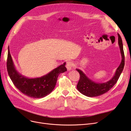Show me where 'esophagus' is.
<instances>
[{
  "label": "esophagus",
  "instance_id": "1",
  "mask_svg": "<svg viewBox=\"0 0 131 131\" xmlns=\"http://www.w3.org/2000/svg\"><path fill=\"white\" fill-rule=\"evenodd\" d=\"M74 66V63L72 61H67L66 63V68L68 71H70L72 67H73Z\"/></svg>",
  "mask_w": 131,
  "mask_h": 131
}]
</instances>
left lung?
Here are the masks:
<instances>
[{
	"instance_id": "left-lung-1",
	"label": "left lung",
	"mask_w": 131,
	"mask_h": 131,
	"mask_svg": "<svg viewBox=\"0 0 131 131\" xmlns=\"http://www.w3.org/2000/svg\"><path fill=\"white\" fill-rule=\"evenodd\" d=\"M118 45L119 46L122 54V61L117 69L115 75L111 80L105 82V83H97L89 79L82 71L77 69V71L79 73L80 75V80L77 85V89L82 94L89 97H97V96H99L107 92L117 83L125 65V56L123 50L122 40L118 33Z\"/></svg>"
}]
</instances>
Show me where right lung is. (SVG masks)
Here are the masks:
<instances>
[{
    "label": "right lung",
    "instance_id": "right-lung-1",
    "mask_svg": "<svg viewBox=\"0 0 131 131\" xmlns=\"http://www.w3.org/2000/svg\"><path fill=\"white\" fill-rule=\"evenodd\" d=\"M65 64L64 63L43 77L28 79L19 74L16 70L8 47L7 69L9 76L19 91L33 98H43L52 92L56 84L58 75L67 71Z\"/></svg>",
    "mask_w": 131,
    "mask_h": 131
}]
</instances>
